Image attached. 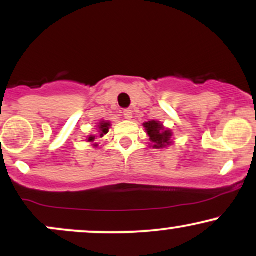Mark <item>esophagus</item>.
<instances>
[{
	"instance_id": "obj_1",
	"label": "esophagus",
	"mask_w": 256,
	"mask_h": 256,
	"mask_svg": "<svg viewBox=\"0 0 256 256\" xmlns=\"http://www.w3.org/2000/svg\"><path fill=\"white\" fill-rule=\"evenodd\" d=\"M122 114H124L125 119H131L132 118V110H124Z\"/></svg>"
}]
</instances>
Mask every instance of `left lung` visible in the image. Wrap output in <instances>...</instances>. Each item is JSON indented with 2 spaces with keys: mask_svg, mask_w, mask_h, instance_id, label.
Here are the masks:
<instances>
[{
  "mask_svg": "<svg viewBox=\"0 0 256 256\" xmlns=\"http://www.w3.org/2000/svg\"><path fill=\"white\" fill-rule=\"evenodd\" d=\"M143 125H144L146 134H149V140H150L154 148H164V146L171 144L172 132L170 130H165L162 124L155 122V120H152V122H144Z\"/></svg>",
  "mask_w": 256,
  "mask_h": 256,
  "instance_id": "1",
  "label": "left lung"
}]
</instances>
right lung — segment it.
Listing matches in <instances>:
<instances>
[{
    "label": "right lung",
    "instance_id": "1",
    "mask_svg": "<svg viewBox=\"0 0 256 256\" xmlns=\"http://www.w3.org/2000/svg\"><path fill=\"white\" fill-rule=\"evenodd\" d=\"M110 124L108 122H101L98 124V128H100V137H104V134H107L108 131H110ZM92 140H95V137L90 136L88 138V142H92Z\"/></svg>",
    "mask_w": 256,
    "mask_h": 256
}]
</instances>
